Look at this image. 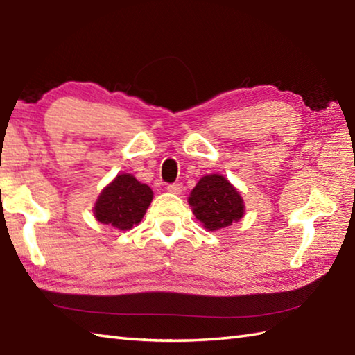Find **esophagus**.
I'll use <instances>...</instances> for the list:
<instances>
[{"label":"esophagus","mask_w":355,"mask_h":355,"mask_svg":"<svg viewBox=\"0 0 355 355\" xmlns=\"http://www.w3.org/2000/svg\"><path fill=\"white\" fill-rule=\"evenodd\" d=\"M167 190H168L170 193H173V194H180V193L184 191V185L179 184V182L170 184V185H167Z\"/></svg>","instance_id":"obj_1"}]
</instances>
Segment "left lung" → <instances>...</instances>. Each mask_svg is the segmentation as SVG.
<instances>
[{
  "label": "left lung",
  "instance_id": "obj_1",
  "mask_svg": "<svg viewBox=\"0 0 355 355\" xmlns=\"http://www.w3.org/2000/svg\"><path fill=\"white\" fill-rule=\"evenodd\" d=\"M196 219L208 231L230 227L243 218V199L236 188L220 175L202 178L188 198Z\"/></svg>",
  "mask_w": 355,
  "mask_h": 355
}]
</instances>
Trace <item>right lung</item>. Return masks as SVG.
<instances>
[{
	"instance_id": "right-lung-1",
	"label": "right lung",
	"mask_w": 355,
	"mask_h": 355,
	"mask_svg": "<svg viewBox=\"0 0 355 355\" xmlns=\"http://www.w3.org/2000/svg\"><path fill=\"white\" fill-rule=\"evenodd\" d=\"M151 200V188L125 173L101 191L93 213L98 222L125 231L142 220Z\"/></svg>"
}]
</instances>
